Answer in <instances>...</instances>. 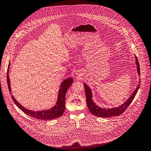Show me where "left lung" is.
I'll return each mask as SVG.
<instances>
[{"label":"left lung","mask_w":151,"mask_h":151,"mask_svg":"<svg viewBox=\"0 0 151 151\" xmlns=\"http://www.w3.org/2000/svg\"><path fill=\"white\" fill-rule=\"evenodd\" d=\"M135 59H136V64L137 65V71L139 76H140V67H139V64L138 60L137 59V57L135 56ZM140 81L139 83L135 89V91L133 92V93L131 95V96L129 98L127 101L120 105L118 107H115L113 108H102L101 107L98 106L92 101V93L89 86L86 84L83 83L84 87L85 89V93H86V103L88 105V108L89 109L90 112L92 114V115H94L95 116L101 117V118H108V117H111V116H119L121 115L124 111L126 110V109L128 107V106L131 104L133 99H134L135 95H137L138 91L139 88L140 86Z\"/></svg>","instance_id":"obj_1"}]
</instances>
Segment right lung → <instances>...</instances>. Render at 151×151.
I'll return each mask as SVG.
<instances>
[{"label":"right lung","mask_w":151,"mask_h":151,"mask_svg":"<svg viewBox=\"0 0 151 151\" xmlns=\"http://www.w3.org/2000/svg\"><path fill=\"white\" fill-rule=\"evenodd\" d=\"M9 62L7 68V86L9 88V91L10 93L11 92V88L10 86V79L9 77V69L10 67ZM73 83V79L69 78L68 79H66L63 81L60 85V89L58 92V97L57 99V102L56 105L52 107V108L47 109V110H43V111H33L29 109H27L24 108L21 104H20L16 99L13 96L12 94H11V97L16 104V105L22 110L24 114H27V115L34 118L37 119H40L42 121H49L52 120L56 118H58L61 116L65 111V96L66 93L67 92L68 89H69V86Z\"/></svg>","instance_id":"1"}]
</instances>
